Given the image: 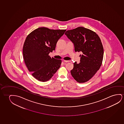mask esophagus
I'll return each mask as SVG.
<instances>
[{"instance_id": "obj_1", "label": "esophagus", "mask_w": 124, "mask_h": 124, "mask_svg": "<svg viewBox=\"0 0 124 124\" xmlns=\"http://www.w3.org/2000/svg\"><path fill=\"white\" fill-rule=\"evenodd\" d=\"M63 62H70V60H63Z\"/></svg>"}]
</instances>
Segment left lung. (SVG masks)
Masks as SVG:
<instances>
[{"mask_svg": "<svg viewBox=\"0 0 124 124\" xmlns=\"http://www.w3.org/2000/svg\"><path fill=\"white\" fill-rule=\"evenodd\" d=\"M65 35L73 43L75 52H81L80 62L73 64L70 73L79 83L90 80L99 70L103 60L104 49L100 37L82 27L68 30Z\"/></svg>", "mask_w": 124, "mask_h": 124, "instance_id": "obj_1", "label": "left lung"}]
</instances>
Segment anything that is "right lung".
<instances>
[{"instance_id": "add662e5", "label": "right lung", "mask_w": 124, "mask_h": 124, "mask_svg": "<svg viewBox=\"0 0 124 124\" xmlns=\"http://www.w3.org/2000/svg\"><path fill=\"white\" fill-rule=\"evenodd\" d=\"M65 31L41 27L26 37L23 47L24 62L32 75L39 81L49 80L60 68L61 60L51 58L49 54L55 50L58 41Z\"/></svg>"}]
</instances>
